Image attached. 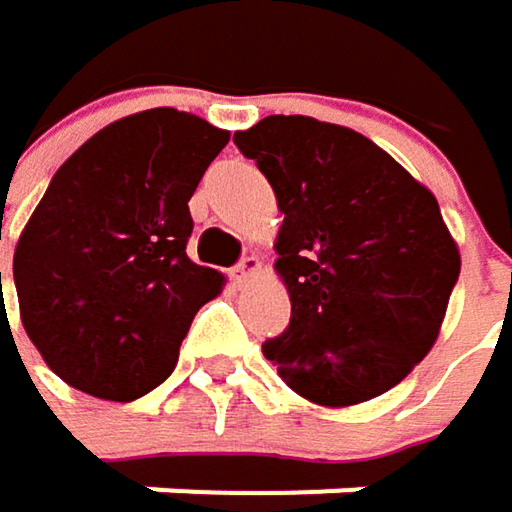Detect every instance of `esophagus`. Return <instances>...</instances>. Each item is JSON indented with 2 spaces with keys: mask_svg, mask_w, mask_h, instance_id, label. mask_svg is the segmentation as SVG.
Instances as JSON below:
<instances>
[{
  "mask_svg": "<svg viewBox=\"0 0 512 512\" xmlns=\"http://www.w3.org/2000/svg\"><path fill=\"white\" fill-rule=\"evenodd\" d=\"M259 268H262V262H259L256 256H244V259L232 268V280H235L238 286H244V283H247Z\"/></svg>",
  "mask_w": 512,
  "mask_h": 512,
  "instance_id": "esophagus-1",
  "label": "esophagus"
}]
</instances>
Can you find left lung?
I'll use <instances>...</instances> for the list:
<instances>
[{
  "label": "left lung",
  "mask_w": 512,
  "mask_h": 512,
  "mask_svg": "<svg viewBox=\"0 0 512 512\" xmlns=\"http://www.w3.org/2000/svg\"><path fill=\"white\" fill-rule=\"evenodd\" d=\"M286 214L277 274L289 328L262 343L280 379L343 408L399 384L432 349L459 250L435 196L367 136L310 116L235 133Z\"/></svg>",
  "instance_id": "1"
}]
</instances>
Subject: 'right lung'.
Here are the masks:
<instances>
[{
	"label": "right lung",
	"mask_w": 512,
	"mask_h": 512,
	"mask_svg": "<svg viewBox=\"0 0 512 512\" xmlns=\"http://www.w3.org/2000/svg\"><path fill=\"white\" fill-rule=\"evenodd\" d=\"M229 133L169 107L119 119L53 175L14 250L20 319L71 387L130 402L175 370L223 274L187 259L190 196Z\"/></svg>",
	"instance_id": "1"
}]
</instances>
